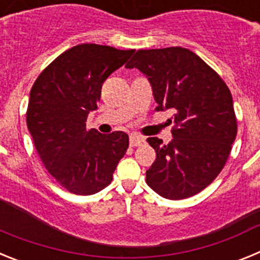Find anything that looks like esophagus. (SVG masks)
Segmentation results:
<instances>
[{
  "label": "esophagus",
  "instance_id": "1",
  "mask_svg": "<svg viewBox=\"0 0 260 260\" xmlns=\"http://www.w3.org/2000/svg\"><path fill=\"white\" fill-rule=\"evenodd\" d=\"M144 142H146V139H144L143 137H141V135H138V134L130 135V146H132V147L142 146Z\"/></svg>",
  "mask_w": 260,
  "mask_h": 260
}]
</instances>
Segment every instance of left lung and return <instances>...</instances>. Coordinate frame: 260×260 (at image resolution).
<instances>
[{"label":"left lung","instance_id":"left-lung-1","mask_svg":"<svg viewBox=\"0 0 260 260\" xmlns=\"http://www.w3.org/2000/svg\"><path fill=\"white\" fill-rule=\"evenodd\" d=\"M126 68L146 75L156 110L174 112L169 143L147 138L156 151L147 185L172 201L198 194L221 172L237 135L231 91L201 57L181 47L138 50Z\"/></svg>","mask_w":260,"mask_h":260}]
</instances>
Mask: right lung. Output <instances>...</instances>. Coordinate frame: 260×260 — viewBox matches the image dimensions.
<instances>
[{
	"label": "right lung",
	"instance_id": "right-lung-1",
	"mask_svg": "<svg viewBox=\"0 0 260 260\" xmlns=\"http://www.w3.org/2000/svg\"><path fill=\"white\" fill-rule=\"evenodd\" d=\"M134 50L80 44L59 54L29 92L27 127L41 161L68 191L92 195L108 186L128 147L123 132L87 130L102 87Z\"/></svg>",
	"mask_w": 260,
	"mask_h": 260
}]
</instances>
